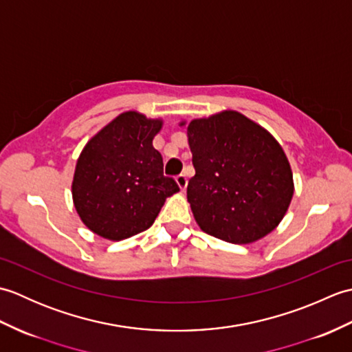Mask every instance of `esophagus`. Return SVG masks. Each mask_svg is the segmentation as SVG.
I'll use <instances>...</instances> for the list:
<instances>
[{
	"label": "esophagus",
	"mask_w": 352,
	"mask_h": 352,
	"mask_svg": "<svg viewBox=\"0 0 352 352\" xmlns=\"http://www.w3.org/2000/svg\"><path fill=\"white\" fill-rule=\"evenodd\" d=\"M175 180H177L178 188H180V189L184 192L186 188H188V177H186L184 174H180V175H178V177L175 178Z\"/></svg>",
	"instance_id": "esophagus-1"
}]
</instances>
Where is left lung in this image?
<instances>
[{
    "mask_svg": "<svg viewBox=\"0 0 352 352\" xmlns=\"http://www.w3.org/2000/svg\"><path fill=\"white\" fill-rule=\"evenodd\" d=\"M188 139L195 168L188 201L204 233L245 245L278 227L294 197V175L271 133L223 110L190 121Z\"/></svg>",
    "mask_w": 352,
    "mask_h": 352,
    "instance_id": "left-lung-1",
    "label": "left lung"
}]
</instances>
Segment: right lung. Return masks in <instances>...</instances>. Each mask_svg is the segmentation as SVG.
Here are the masks:
<instances>
[{
  "mask_svg": "<svg viewBox=\"0 0 352 352\" xmlns=\"http://www.w3.org/2000/svg\"><path fill=\"white\" fill-rule=\"evenodd\" d=\"M162 119L124 111L87 142L72 180V199L85 226L109 241L153 226L168 197L180 188L163 175L153 139Z\"/></svg>",
  "mask_w": 352,
  "mask_h": 352,
  "instance_id": "add662e5",
  "label": "right lung"
}]
</instances>
